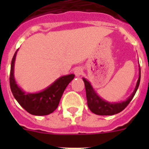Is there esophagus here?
Masks as SVG:
<instances>
[{"label":"esophagus","mask_w":149,"mask_h":149,"mask_svg":"<svg viewBox=\"0 0 149 149\" xmlns=\"http://www.w3.org/2000/svg\"><path fill=\"white\" fill-rule=\"evenodd\" d=\"M74 74H75L77 77H79L81 76L83 74V68H81V67H77V68L74 69Z\"/></svg>","instance_id":"esophagus-1"}]
</instances>
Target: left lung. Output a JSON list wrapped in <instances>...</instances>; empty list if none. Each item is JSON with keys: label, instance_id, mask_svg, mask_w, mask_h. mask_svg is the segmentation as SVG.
Segmentation results:
<instances>
[{"label": "left lung", "instance_id": "1", "mask_svg": "<svg viewBox=\"0 0 149 149\" xmlns=\"http://www.w3.org/2000/svg\"><path fill=\"white\" fill-rule=\"evenodd\" d=\"M83 81H84V84H85L87 105L89 107V110L96 115H114V114L119 113L122 112L128 105V104L131 102V101L134 98V95H135L138 87H139V82H140V67H139V78H138L137 83H136L135 89L126 101L119 102V103H110L108 101H106L103 98H101L100 96H98V95L96 93L95 91L93 89L90 83L84 77Z\"/></svg>", "mask_w": 149, "mask_h": 149}]
</instances>
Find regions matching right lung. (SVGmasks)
Here are the masks:
<instances>
[{"label": "right lung", "instance_id": "1", "mask_svg": "<svg viewBox=\"0 0 149 149\" xmlns=\"http://www.w3.org/2000/svg\"><path fill=\"white\" fill-rule=\"evenodd\" d=\"M17 50L13 56L10 68V89L18 104L29 113L35 116H45L53 113L58 107L60 98L65 88L74 77V74L63 76L51 86L37 93H25L18 87L14 77V64Z\"/></svg>", "mask_w": 149, "mask_h": 149}]
</instances>
